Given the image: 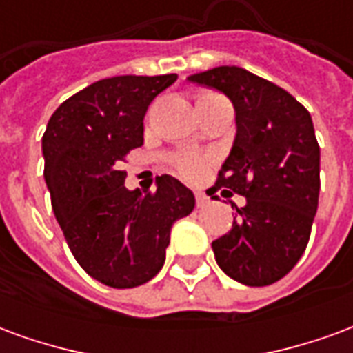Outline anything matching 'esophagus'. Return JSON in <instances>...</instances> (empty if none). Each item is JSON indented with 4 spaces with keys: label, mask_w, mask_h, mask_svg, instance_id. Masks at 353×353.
Instances as JSON below:
<instances>
[{
    "label": "esophagus",
    "mask_w": 353,
    "mask_h": 353,
    "mask_svg": "<svg viewBox=\"0 0 353 353\" xmlns=\"http://www.w3.org/2000/svg\"><path fill=\"white\" fill-rule=\"evenodd\" d=\"M194 199H196V206L199 208H204L208 204V196L202 191L194 192Z\"/></svg>",
    "instance_id": "34e87169"
}]
</instances>
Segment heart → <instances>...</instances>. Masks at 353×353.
<instances>
[{"instance_id":"obj_1","label":"heart","mask_w":353,"mask_h":353,"mask_svg":"<svg viewBox=\"0 0 353 353\" xmlns=\"http://www.w3.org/2000/svg\"><path fill=\"white\" fill-rule=\"evenodd\" d=\"M206 159L194 153H177L170 157V166L185 179H196L206 170Z\"/></svg>"}]
</instances>
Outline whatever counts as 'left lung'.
Listing matches in <instances>:
<instances>
[{
    "instance_id": "1",
    "label": "left lung",
    "mask_w": 353,
    "mask_h": 353,
    "mask_svg": "<svg viewBox=\"0 0 353 353\" xmlns=\"http://www.w3.org/2000/svg\"><path fill=\"white\" fill-rule=\"evenodd\" d=\"M234 105L236 138L219 170L217 189L245 196L225 236L212 242L232 280L270 285L296 265L310 238L319 196V145L310 113L278 85L236 65L194 73Z\"/></svg>"
}]
</instances>
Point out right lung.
Listing matches in <instances>:
<instances>
[{"mask_svg":"<svg viewBox=\"0 0 353 353\" xmlns=\"http://www.w3.org/2000/svg\"><path fill=\"white\" fill-rule=\"evenodd\" d=\"M168 75H119L92 83L52 113L43 134L45 183L52 212L81 268L109 288L128 289L164 265L172 225L194 194L172 176L157 191H128L123 161L143 145V117Z\"/></svg>","mask_w":353,"mask_h":353,"instance_id":"obj_1","label":"right lung"}]
</instances>
